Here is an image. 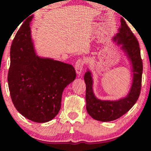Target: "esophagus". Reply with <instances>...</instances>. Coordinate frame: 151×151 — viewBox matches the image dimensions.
Returning <instances> with one entry per match:
<instances>
[{
  "label": "esophagus",
  "instance_id": "obj_1",
  "mask_svg": "<svg viewBox=\"0 0 151 151\" xmlns=\"http://www.w3.org/2000/svg\"><path fill=\"white\" fill-rule=\"evenodd\" d=\"M84 64H85V62H84V60L82 59H79L75 63V70L76 72H77V74H80L81 72V70H82L83 67H84Z\"/></svg>",
  "mask_w": 151,
  "mask_h": 151
}]
</instances>
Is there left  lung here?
I'll return each mask as SVG.
<instances>
[{"mask_svg": "<svg viewBox=\"0 0 151 151\" xmlns=\"http://www.w3.org/2000/svg\"><path fill=\"white\" fill-rule=\"evenodd\" d=\"M119 33L114 37L118 44H122L123 50L132 62L133 79L131 91L126 98L119 101H101L94 96L92 91V78L88 71L84 75L86 84V111L93 119L100 121H111L122 116L133 107L139 97L141 89L143 61L139 43L124 18L121 19Z\"/></svg>", "mask_w": 151, "mask_h": 151, "instance_id": "1", "label": "left lung"}]
</instances>
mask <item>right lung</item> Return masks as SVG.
<instances>
[{
  "mask_svg": "<svg viewBox=\"0 0 151 151\" xmlns=\"http://www.w3.org/2000/svg\"><path fill=\"white\" fill-rule=\"evenodd\" d=\"M32 18L25 20L12 42L8 88L19 113L45 123L59 113L62 91L75 79L76 72L69 64L36 56L30 37Z\"/></svg>",
  "mask_w": 151,
  "mask_h": 151,
  "instance_id": "obj_1",
  "label": "right lung"
}]
</instances>
